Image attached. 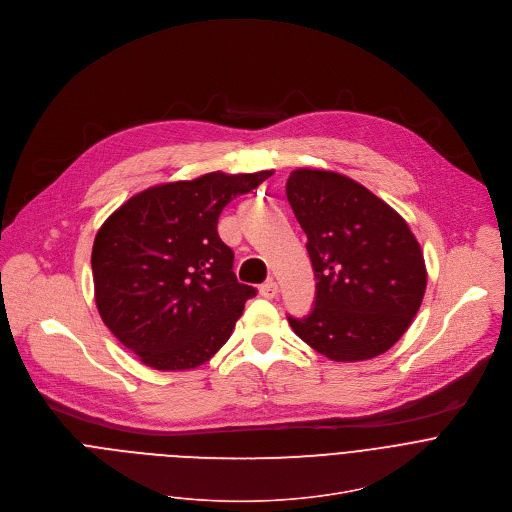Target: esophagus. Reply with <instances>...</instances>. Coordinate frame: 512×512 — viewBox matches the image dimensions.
Masks as SVG:
<instances>
[{
    "instance_id": "1",
    "label": "esophagus",
    "mask_w": 512,
    "mask_h": 512,
    "mask_svg": "<svg viewBox=\"0 0 512 512\" xmlns=\"http://www.w3.org/2000/svg\"><path fill=\"white\" fill-rule=\"evenodd\" d=\"M259 293H261L265 299H273V297H277L279 287H277V283H275L273 279H269V281H265V283L259 287Z\"/></svg>"
}]
</instances>
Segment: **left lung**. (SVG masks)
<instances>
[{"instance_id": "left-lung-1", "label": "left lung", "mask_w": 512, "mask_h": 512, "mask_svg": "<svg viewBox=\"0 0 512 512\" xmlns=\"http://www.w3.org/2000/svg\"><path fill=\"white\" fill-rule=\"evenodd\" d=\"M287 199L307 235L317 291L295 335L337 363L389 351L413 323L427 289V267L407 221L361 183L301 167Z\"/></svg>"}]
</instances>
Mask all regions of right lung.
<instances>
[{
	"label": "right lung",
	"instance_id": "right-lung-1",
	"mask_svg": "<svg viewBox=\"0 0 512 512\" xmlns=\"http://www.w3.org/2000/svg\"><path fill=\"white\" fill-rule=\"evenodd\" d=\"M271 175L213 171L161 183L127 199L99 227L91 251L95 305L143 365L195 369L227 343L257 289L237 281L217 221L233 197Z\"/></svg>",
	"mask_w": 512,
	"mask_h": 512
}]
</instances>
